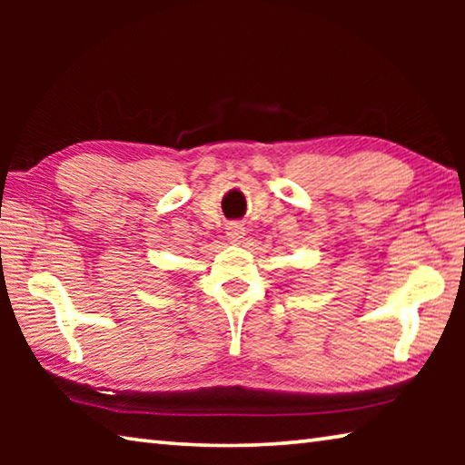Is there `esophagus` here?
I'll use <instances>...</instances> for the list:
<instances>
[{
	"mask_svg": "<svg viewBox=\"0 0 465 465\" xmlns=\"http://www.w3.org/2000/svg\"><path fill=\"white\" fill-rule=\"evenodd\" d=\"M243 233H246V230H243L242 223L233 222L227 225V238H230L232 243H240L243 240Z\"/></svg>",
	"mask_w": 465,
	"mask_h": 465,
	"instance_id": "esophagus-1",
	"label": "esophagus"
}]
</instances>
